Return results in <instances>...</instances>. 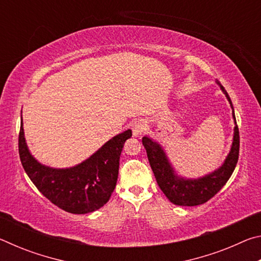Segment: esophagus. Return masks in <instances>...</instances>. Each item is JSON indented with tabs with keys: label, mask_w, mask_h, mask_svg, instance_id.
Returning a JSON list of instances; mask_svg holds the SVG:
<instances>
[{
	"label": "esophagus",
	"mask_w": 261,
	"mask_h": 261,
	"mask_svg": "<svg viewBox=\"0 0 261 261\" xmlns=\"http://www.w3.org/2000/svg\"><path fill=\"white\" fill-rule=\"evenodd\" d=\"M147 129V122L140 118V120H137L134 125H132V134L134 137H140L143 135V132Z\"/></svg>",
	"instance_id": "obj_1"
}]
</instances>
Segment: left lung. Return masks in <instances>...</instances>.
Masks as SVG:
<instances>
[{"mask_svg":"<svg viewBox=\"0 0 261 261\" xmlns=\"http://www.w3.org/2000/svg\"><path fill=\"white\" fill-rule=\"evenodd\" d=\"M218 85L230 103L232 118L235 122L230 151H229L226 160L218 169L198 178H185L178 176L161 145L147 136L143 137V145L146 148L149 165H151L154 176H155L158 185L170 202L175 205L197 206L210 200L228 182L237 165L238 154H240V132H238L235 113H233L231 100L229 98L227 91L220 83H218Z\"/></svg>","mask_w":261,"mask_h":261,"instance_id":"1","label":"left lung"}]
</instances>
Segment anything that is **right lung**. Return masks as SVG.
Listing matches in <instances>:
<instances>
[{
    "instance_id": "add662e5",
    "label": "right lung",
    "mask_w": 261,
    "mask_h": 261,
    "mask_svg": "<svg viewBox=\"0 0 261 261\" xmlns=\"http://www.w3.org/2000/svg\"><path fill=\"white\" fill-rule=\"evenodd\" d=\"M131 136L129 129L113 137L76 166L53 168L42 165L31 154L21 118L19 156L25 173L48 200L69 213L86 214L107 204L116 187L122 148Z\"/></svg>"
}]
</instances>
